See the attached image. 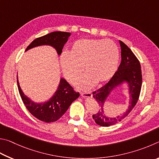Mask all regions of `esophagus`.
Returning a JSON list of instances; mask_svg holds the SVG:
<instances>
[{
    "label": "esophagus",
    "mask_w": 159,
    "mask_h": 159,
    "mask_svg": "<svg viewBox=\"0 0 159 159\" xmlns=\"http://www.w3.org/2000/svg\"><path fill=\"white\" fill-rule=\"evenodd\" d=\"M81 96L83 98H92V93H82Z\"/></svg>",
    "instance_id": "esophagus-1"
}]
</instances>
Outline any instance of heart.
<instances>
[{"mask_svg": "<svg viewBox=\"0 0 159 159\" xmlns=\"http://www.w3.org/2000/svg\"><path fill=\"white\" fill-rule=\"evenodd\" d=\"M119 50L112 40L103 39H80L72 44L68 53L61 55L63 75L70 84L81 77L83 67L86 74L77 84L81 90L90 89L98 83L108 81L116 71Z\"/></svg>", "mask_w": 159, "mask_h": 159, "instance_id": "obj_1", "label": "heart"}]
</instances>
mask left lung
<instances>
[{"label": "left lung", "mask_w": 159, "mask_h": 159, "mask_svg": "<svg viewBox=\"0 0 159 159\" xmlns=\"http://www.w3.org/2000/svg\"><path fill=\"white\" fill-rule=\"evenodd\" d=\"M121 62L113 77L103 87L93 92V98L100 107L98 112L93 115L96 123L101 126H110L121 121L135 107L140 96L142 87V71L137 57L126 44L119 40ZM126 85L128 88L130 101L128 109L123 115L110 118L104 113V107L107 99L112 91Z\"/></svg>", "instance_id": "left-lung-1"}]
</instances>
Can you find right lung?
<instances>
[{
  "instance_id": "right-lung-1",
  "label": "right lung",
  "mask_w": 159,
  "mask_h": 159,
  "mask_svg": "<svg viewBox=\"0 0 159 159\" xmlns=\"http://www.w3.org/2000/svg\"><path fill=\"white\" fill-rule=\"evenodd\" d=\"M70 34V33L61 31L50 33L36 38L28 46L25 52L38 46L48 45L54 47L58 55L60 56L64 44L68 41ZM17 86L21 98L28 110L35 118L46 123L59 119L68 110L72 102L80 96V93L75 92L73 88L63 78H61L57 89L51 98L48 101L42 102H35L25 95L19 85L18 75Z\"/></svg>"
}]
</instances>
